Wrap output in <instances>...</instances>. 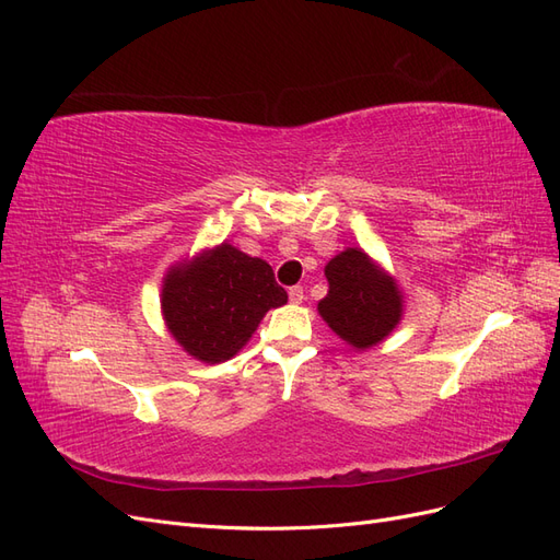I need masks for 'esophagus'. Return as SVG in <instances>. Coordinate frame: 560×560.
<instances>
[{
    "label": "esophagus",
    "mask_w": 560,
    "mask_h": 560,
    "mask_svg": "<svg viewBox=\"0 0 560 560\" xmlns=\"http://www.w3.org/2000/svg\"><path fill=\"white\" fill-rule=\"evenodd\" d=\"M287 294H290V301L292 303H301L303 301V287H290V292H287Z\"/></svg>",
    "instance_id": "34e87169"
}]
</instances>
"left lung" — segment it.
Listing matches in <instances>:
<instances>
[{
  "label": "left lung",
  "instance_id": "left-lung-1",
  "mask_svg": "<svg viewBox=\"0 0 560 560\" xmlns=\"http://www.w3.org/2000/svg\"><path fill=\"white\" fill-rule=\"evenodd\" d=\"M327 296L317 303L322 319L354 350L381 343L401 319V292L369 254L348 247L325 266Z\"/></svg>",
  "mask_w": 560,
  "mask_h": 560
}]
</instances>
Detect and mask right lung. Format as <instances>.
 I'll return each mask as SVG.
<instances>
[{"instance_id": "obj_1", "label": "right lung", "mask_w": 560, "mask_h": 560, "mask_svg": "<svg viewBox=\"0 0 560 560\" xmlns=\"http://www.w3.org/2000/svg\"><path fill=\"white\" fill-rule=\"evenodd\" d=\"M287 303L273 268L229 243L177 264L163 278L161 311L175 341L191 358L231 360L270 308Z\"/></svg>"}]
</instances>
